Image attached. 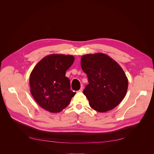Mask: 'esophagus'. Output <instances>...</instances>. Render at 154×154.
<instances>
[{"instance_id":"1","label":"esophagus","mask_w":154,"mask_h":154,"mask_svg":"<svg viewBox=\"0 0 154 154\" xmlns=\"http://www.w3.org/2000/svg\"><path fill=\"white\" fill-rule=\"evenodd\" d=\"M83 91V87H81V88H80V90H79L78 92H82Z\"/></svg>"}]
</instances>
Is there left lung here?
Here are the masks:
<instances>
[{
    "instance_id": "left-lung-1",
    "label": "left lung",
    "mask_w": 154,
    "mask_h": 154,
    "mask_svg": "<svg viewBox=\"0 0 154 154\" xmlns=\"http://www.w3.org/2000/svg\"><path fill=\"white\" fill-rule=\"evenodd\" d=\"M81 67L89 83L83 94L91 108L105 112L122 101L127 94L128 78L114 60L104 53L87 54L81 58Z\"/></svg>"
}]
</instances>
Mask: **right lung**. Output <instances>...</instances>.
Masks as SVG:
<instances>
[{
  "label": "right lung",
  "mask_w": 154,
  "mask_h": 154,
  "mask_svg": "<svg viewBox=\"0 0 154 154\" xmlns=\"http://www.w3.org/2000/svg\"><path fill=\"white\" fill-rule=\"evenodd\" d=\"M74 60L72 55L51 54L42 59L32 70L30 92L37 104L49 112H61L76 94L70 89V80L66 76Z\"/></svg>",
  "instance_id": "1"
}]
</instances>
